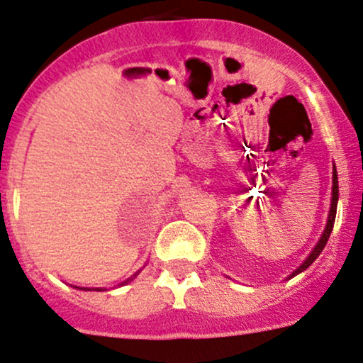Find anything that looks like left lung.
<instances>
[{"mask_svg":"<svg viewBox=\"0 0 363 363\" xmlns=\"http://www.w3.org/2000/svg\"><path fill=\"white\" fill-rule=\"evenodd\" d=\"M337 199H339V185H337V171H336V164L333 166V199H330V208H329V216H327V223H325V228H323L320 239H318V242L315 244V247L311 249L310 255L306 256V259L303 261L301 264H299L298 268H296L294 272H292L291 275H287V280L292 279V277H296L298 274H301V272H305L308 267H310L311 263H313L315 259L320 256V252L323 251V247H325L327 240H329L330 237V232H333V227H334V220H336V211H337Z\"/></svg>","mask_w":363,"mask_h":363,"instance_id":"8db88e82","label":"left lung"}]
</instances>
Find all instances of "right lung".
<instances>
[{
  "label": "right lung",
  "instance_id": "obj_1",
  "mask_svg": "<svg viewBox=\"0 0 363 363\" xmlns=\"http://www.w3.org/2000/svg\"><path fill=\"white\" fill-rule=\"evenodd\" d=\"M138 274H140V270H138V272H136V274H133V275H131V277H130V279H126V280H124V282H121V284H119V286H126V284H130V282H131V280H133V279H135V277H136V275H138ZM76 289H83V291H91V289H88V287H76ZM95 291H105V289H104V287H96V289H95Z\"/></svg>",
  "mask_w": 363,
  "mask_h": 363
}]
</instances>
